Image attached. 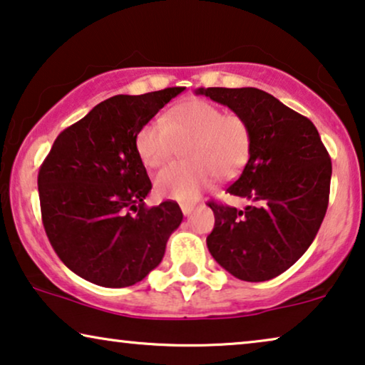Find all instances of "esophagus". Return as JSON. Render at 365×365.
Segmentation results:
<instances>
[{
  "mask_svg": "<svg viewBox=\"0 0 365 365\" xmlns=\"http://www.w3.org/2000/svg\"><path fill=\"white\" fill-rule=\"evenodd\" d=\"M180 208H182V213L185 215V217H190V215H192V212H193L195 205H190V203H183V205H180Z\"/></svg>",
  "mask_w": 365,
  "mask_h": 365,
  "instance_id": "obj_1",
  "label": "esophagus"
}]
</instances>
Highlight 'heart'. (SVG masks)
I'll use <instances>...</instances> for the list:
<instances>
[{
    "mask_svg": "<svg viewBox=\"0 0 365 365\" xmlns=\"http://www.w3.org/2000/svg\"><path fill=\"white\" fill-rule=\"evenodd\" d=\"M251 127L243 115L228 112L205 99L178 102L163 120L148 122L138 130L135 148L143 165L157 170L175 157L178 147L188 163L158 173V197L192 202L208 188L215 173L228 178L238 173L251 153Z\"/></svg>",
    "mask_w": 365,
    "mask_h": 365,
    "instance_id": "obj_1",
    "label": "heart"
}]
</instances>
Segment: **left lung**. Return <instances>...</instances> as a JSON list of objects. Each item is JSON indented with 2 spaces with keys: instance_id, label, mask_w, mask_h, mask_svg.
<instances>
[{
  "instance_id": "obj_1",
  "label": "left lung",
  "mask_w": 365,
  "mask_h": 365,
  "mask_svg": "<svg viewBox=\"0 0 365 365\" xmlns=\"http://www.w3.org/2000/svg\"><path fill=\"white\" fill-rule=\"evenodd\" d=\"M195 94L243 115L253 138L248 163L227 188L250 205L238 210L208 203L215 213L208 251L241 281L273 279L306 253L319 232L329 203V153L314 124L268 92L200 87Z\"/></svg>"
}]
</instances>
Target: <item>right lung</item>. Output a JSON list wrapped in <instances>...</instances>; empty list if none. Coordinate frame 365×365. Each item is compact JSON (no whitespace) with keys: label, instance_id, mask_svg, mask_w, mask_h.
I'll list each match as a JSON object with an SVG mask.
<instances>
[{"label":"right lung","instance_id":"1","mask_svg":"<svg viewBox=\"0 0 365 365\" xmlns=\"http://www.w3.org/2000/svg\"><path fill=\"white\" fill-rule=\"evenodd\" d=\"M185 87L114 96L56 138L39 168L46 235L61 261L86 281L125 287L142 281L180 227L177 203L145 207L150 178L135 137Z\"/></svg>","mask_w":365,"mask_h":365}]
</instances>
